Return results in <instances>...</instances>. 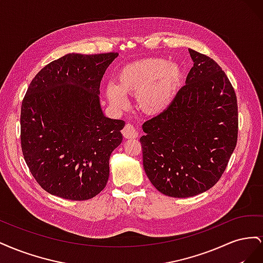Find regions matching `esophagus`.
<instances>
[{
    "instance_id": "obj_1",
    "label": "esophagus",
    "mask_w": 263,
    "mask_h": 263,
    "mask_svg": "<svg viewBox=\"0 0 263 263\" xmlns=\"http://www.w3.org/2000/svg\"><path fill=\"white\" fill-rule=\"evenodd\" d=\"M123 136L126 139H132V138H137L138 137V133L136 130V128L132 125V124H126L125 127L122 130Z\"/></svg>"
}]
</instances>
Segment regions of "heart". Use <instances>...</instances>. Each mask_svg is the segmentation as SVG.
<instances>
[{"instance_id": "1", "label": "heart", "mask_w": 263, "mask_h": 263, "mask_svg": "<svg viewBox=\"0 0 263 263\" xmlns=\"http://www.w3.org/2000/svg\"><path fill=\"white\" fill-rule=\"evenodd\" d=\"M182 79L181 67L161 58L133 61L117 74V84L106 86V97L113 106L124 109L128 105L125 94H136L140 112L155 116L170 106Z\"/></svg>"}]
</instances>
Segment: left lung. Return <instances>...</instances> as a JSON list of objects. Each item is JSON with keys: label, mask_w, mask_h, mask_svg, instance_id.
<instances>
[{"label": "left lung", "mask_w": 263, "mask_h": 263, "mask_svg": "<svg viewBox=\"0 0 263 263\" xmlns=\"http://www.w3.org/2000/svg\"><path fill=\"white\" fill-rule=\"evenodd\" d=\"M193 67L170 106L142 125V162L162 194L190 197L216 184L238 137L234 87L212 58L189 49Z\"/></svg>", "instance_id": "8db88e82"}]
</instances>
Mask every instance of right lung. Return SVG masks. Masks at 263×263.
<instances>
[{
  "mask_svg": "<svg viewBox=\"0 0 263 263\" xmlns=\"http://www.w3.org/2000/svg\"><path fill=\"white\" fill-rule=\"evenodd\" d=\"M117 52L68 53L35 76L21 108V145L47 192L85 201L106 186L125 122L104 116L100 84Z\"/></svg>",
  "mask_w": 263,
  "mask_h": 263,
  "instance_id": "right-lung-1",
  "label": "right lung"
}]
</instances>
